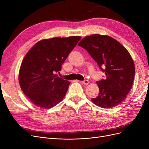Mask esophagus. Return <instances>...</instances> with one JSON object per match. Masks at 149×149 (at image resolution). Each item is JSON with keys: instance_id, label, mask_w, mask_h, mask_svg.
Returning <instances> with one entry per match:
<instances>
[{"instance_id": "34e87169", "label": "esophagus", "mask_w": 149, "mask_h": 149, "mask_svg": "<svg viewBox=\"0 0 149 149\" xmlns=\"http://www.w3.org/2000/svg\"><path fill=\"white\" fill-rule=\"evenodd\" d=\"M83 84H88L89 83V80H83V81H81Z\"/></svg>"}]
</instances>
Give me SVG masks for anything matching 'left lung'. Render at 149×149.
Here are the masks:
<instances>
[{
	"mask_svg": "<svg viewBox=\"0 0 149 149\" xmlns=\"http://www.w3.org/2000/svg\"><path fill=\"white\" fill-rule=\"evenodd\" d=\"M78 45L87 50L106 75L105 80L97 81L99 93L92 102L105 109L123 102L135 77L134 62L128 51L113 38L100 34L85 37Z\"/></svg>",
	"mask_w": 149,
	"mask_h": 149,
	"instance_id": "1",
	"label": "left lung"
}]
</instances>
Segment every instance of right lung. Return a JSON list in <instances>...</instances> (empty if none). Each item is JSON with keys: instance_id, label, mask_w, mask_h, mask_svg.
I'll list each match as a JSON object with an SVG mask.
<instances>
[{"instance_id": "1", "label": "right lung", "mask_w": 149, "mask_h": 149, "mask_svg": "<svg viewBox=\"0 0 149 149\" xmlns=\"http://www.w3.org/2000/svg\"><path fill=\"white\" fill-rule=\"evenodd\" d=\"M80 36L54 37L36 43L26 54L20 68L21 89L31 103L49 109L61 102L70 82L56 74L69 53L81 39Z\"/></svg>"}]
</instances>
